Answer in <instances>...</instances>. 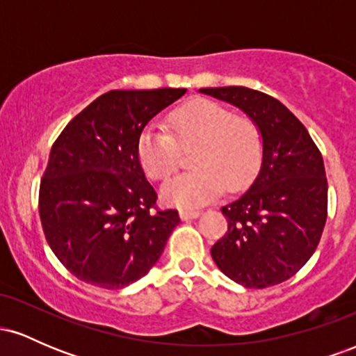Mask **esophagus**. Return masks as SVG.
I'll return each mask as SVG.
<instances>
[{
  "label": "esophagus",
  "mask_w": 356,
  "mask_h": 356,
  "mask_svg": "<svg viewBox=\"0 0 356 356\" xmlns=\"http://www.w3.org/2000/svg\"><path fill=\"white\" fill-rule=\"evenodd\" d=\"M179 214H181V219L187 220V219H195V218H197V216L201 214V211H195V209H181V212H179Z\"/></svg>",
  "instance_id": "esophagus-1"
}]
</instances>
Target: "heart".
I'll return each instance as SVG.
<instances>
[{
    "instance_id": "1",
    "label": "heart",
    "mask_w": 356,
    "mask_h": 356,
    "mask_svg": "<svg viewBox=\"0 0 356 356\" xmlns=\"http://www.w3.org/2000/svg\"><path fill=\"white\" fill-rule=\"evenodd\" d=\"M169 132L147 127L137 140V161L149 179L169 181L179 170L184 152L194 170L162 189L170 206L194 207L214 201L227 191L238 192L254 181L263 164V136L251 118L234 117L222 105L194 100L167 117Z\"/></svg>"
}]
</instances>
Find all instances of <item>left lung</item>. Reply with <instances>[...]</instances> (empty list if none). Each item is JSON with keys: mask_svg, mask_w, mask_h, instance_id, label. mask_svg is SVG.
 Wrapping results in <instances>:
<instances>
[{"mask_svg": "<svg viewBox=\"0 0 356 356\" xmlns=\"http://www.w3.org/2000/svg\"><path fill=\"white\" fill-rule=\"evenodd\" d=\"M229 102L259 127L264 154L246 194L224 206L227 232L211 249L220 271L246 288L295 276L313 256L328 216V181L320 149L281 104L246 87L201 88Z\"/></svg>", "mask_w": 356, "mask_h": 356, "instance_id": "8db88e82", "label": "left lung"}]
</instances>
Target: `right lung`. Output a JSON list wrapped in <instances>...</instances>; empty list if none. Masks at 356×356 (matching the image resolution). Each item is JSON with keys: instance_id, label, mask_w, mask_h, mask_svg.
Listing matches in <instances>:
<instances>
[{"instance_id": "add662e5", "label": "right lung", "mask_w": 356, "mask_h": 356, "mask_svg": "<svg viewBox=\"0 0 356 356\" xmlns=\"http://www.w3.org/2000/svg\"><path fill=\"white\" fill-rule=\"evenodd\" d=\"M186 88L112 90L61 130L40 182V219L51 251L73 276L105 289L140 280L179 222L159 209L137 161L144 127Z\"/></svg>"}]
</instances>
